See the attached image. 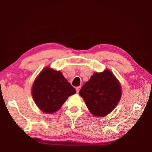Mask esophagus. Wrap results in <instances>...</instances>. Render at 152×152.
<instances>
[{
    "mask_svg": "<svg viewBox=\"0 0 152 152\" xmlns=\"http://www.w3.org/2000/svg\"><path fill=\"white\" fill-rule=\"evenodd\" d=\"M80 88H81V86H78V87H76V91H77V92H79L80 90Z\"/></svg>",
    "mask_w": 152,
    "mask_h": 152,
    "instance_id": "esophagus-1",
    "label": "esophagus"
}]
</instances>
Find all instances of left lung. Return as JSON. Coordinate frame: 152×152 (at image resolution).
Here are the masks:
<instances>
[{
    "label": "left lung",
    "instance_id": "1",
    "mask_svg": "<svg viewBox=\"0 0 152 152\" xmlns=\"http://www.w3.org/2000/svg\"><path fill=\"white\" fill-rule=\"evenodd\" d=\"M80 96L92 115L104 117L117 106L121 97V84L109 70L96 72L80 89Z\"/></svg>",
    "mask_w": 152,
    "mask_h": 152
}]
</instances>
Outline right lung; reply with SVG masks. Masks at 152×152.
Instances as JSON below:
<instances>
[{
  "label": "right lung",
  "instance_id": "1",
  "mask_svg": "<svg viewBox=\"0 0 152 152\" xmlns=\"http://www.w3.org/2000/svg\"><path fill=\"white\" fill-rule=\"evenodd\" d=\"M76 92L60 71L45 68L32 86V96L37 106L45 113L57 111L68 96Z\"/></svg>",
  "mask_w": 152,
  "mask_h": 152
}]
</instances>
